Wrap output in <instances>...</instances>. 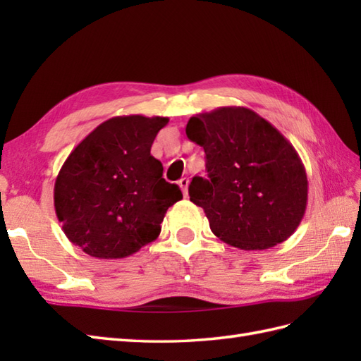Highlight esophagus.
<instances>
[{
    "label": "esophagus",
    "mask_w": 361,
    "mask_h": 361,
    "mask_svg": "<svg viewBox=\"0 0 361 361\" xmlns=\"http://www.w3.org/2000/svg\"><path fill=\"white\" fill-rule=\"evenodd\" d=\"M178 185H180V188H181V190H183V195H185V197H188V188H189V180H188V178H181V180L178 181Z\"/></svg>",
    "instance_id": "obj_1"
}]
</instances>
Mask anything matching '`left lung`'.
Masks as SVG:
<instances>
[{
  "label": "left lung",
  "instance_id": "left-lung-1",
  "mask_svg": "<svg viewBox=\"0 0 361 361\" xmlns=\"http://www.w3.org/2000/svg\"><path fill=\"white\" fill-rule=\"evenodd\" d=\"M186 135L206 153L208 180L194 176L190 202L211 231L240 250H267L296 231L309 181L293 145L245 106H220L189 119Z\"/></svg>",
  "mask_w": 361,
  "mask_h": 361
}]
</instances>
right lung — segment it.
I'll list each match as a JSON object with an SVG mask.
<instances>
[{"mask_svg":"<svg viewBox=\"0 0 361 361\" xmlns=\"http://www.w3.org/2000/svg\"><path fill=\"white\" fill-rule=\"evenodd\" d=\"M167 118L102 122L66 158L54 185L65 235L96 259H122L157 239L167 209L183 198L150 155Z\"/></svg>","mask_w":361,"mask_h":361,"instance_id":"add662e5","label":"right lung"}]
</instances>
